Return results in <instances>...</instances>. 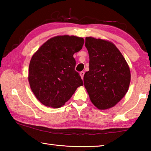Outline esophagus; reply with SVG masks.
Wrapping results in <instances>:
<instances>
[{"label": "esophagus", "mask_w": 151, "mask_h": 151, "mask_svg": "<svg viewBox=\"0 0 151 151\" xmlns=\"http://www.w3.org/2000/svg\"><path fill=\"white\" fill-rule=\"evenodd\" d=\"M84 75H85V72H83V71H82V72L80 73V75L81 76L82 78H83V76H84Z\"/></svg>", "instance_id": "esophagus-1"}]
</instances>
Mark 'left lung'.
Segmentation results:
<instances>
[{"label":"left lung","mask_w":151,"mask_h":151,"mask_svg":"<svg viewBox=\"0 0 151 151\" xmlns=\"http://www.w3.org/2000/svg\"><path fill=\"white\" fill-rule=\"evenodd\" d=\"M89 70L84 84L92 103L101 110L116 105L127 93L131 72L126 60L113 43L86 37Z\"/></svg>","instance_id":"1"}]
</instances>
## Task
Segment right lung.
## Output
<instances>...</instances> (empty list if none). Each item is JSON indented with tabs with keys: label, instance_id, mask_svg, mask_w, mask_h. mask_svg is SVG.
<instances>
[{
	"label": "right lung",
	"instance_id": "right-lung-1",
	"mask_svg": "<svg viewBox=\"0 0 151 151\" xmlns=\"http://www.w3.org/2000/svg\"><path fill=\"white\" fill-rule=\"evenodd\" d=\"M85 40L75 36H57L45 42L32 57L29 82L35 96L44 105L59 108L75 93L83 80L75 70L73 55Z\"/></svg>",
	"mask_w": 151,
	"mask_h": 151
}]
</instances>
